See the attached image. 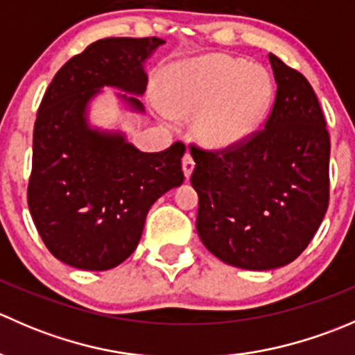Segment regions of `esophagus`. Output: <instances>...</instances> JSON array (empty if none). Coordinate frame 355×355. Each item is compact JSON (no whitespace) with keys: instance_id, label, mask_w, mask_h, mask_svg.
<instances>
[{"instance_id":"esophagus-1","label":"esophagus","mask_w":355,"mask_h":355,"mask_svg":"<svg viewBox=\"0 0 355 355\" xmlns=\"http://www.w3.org/2000/svg\"><path fill=\"white\" fill-rule=\"evenodd\" d=\"M194 157L189 155V153H185L184 157H182V168H184V173L187 178L191 177L192 170H194Z\"/></svg>"}]
</instances>
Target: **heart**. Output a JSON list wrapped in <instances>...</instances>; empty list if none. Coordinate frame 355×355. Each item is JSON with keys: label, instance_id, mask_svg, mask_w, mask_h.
<instances>
[{"label": "heart", "instance_id": "obj_1", "mask_svg": "<svg viewBox=\"0 0 355 355\" xmlns=\"http://www.w3.org/2000/svg\"><path fill=\"white\" fill-rule=\"evenodd\" d=\"M273 98L264 68L234 56L207 55L166 71L163 103L177 118L198 116L196 132L207 148H230L249 137Z\"/></svg>", "mask_w": 355, "mask_h": 355}]
</instances>
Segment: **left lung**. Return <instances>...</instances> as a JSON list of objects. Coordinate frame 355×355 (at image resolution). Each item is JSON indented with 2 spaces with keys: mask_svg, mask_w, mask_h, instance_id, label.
<instances>
[{
  "mask_svg": "<svg viewBox=\"0 0 355 355\" xmlns=\"http://www.w3.org/2000/svg\"><path fill=\"white\" fill-rule=\"evenodd\" d=\"M277 96L264 127L230 148L191 144L196 228L209 252L244 270L300 256L330 202V134L313 87L270 55Z\"/></svg>",
  "mask_w": 355,
  "mask_h": 355,
  "instance_id": "8db88e82",
  "label": "left lung"
}]
</instances>
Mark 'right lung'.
Returning a JSON list of instances; mask_svg holds the SVG:
<instances>
[{
	"mask_svg": "<svg viewBox=\"0 0 355 355\" xmlns=\"http://www.w3.org/2000/svg\"><path fill=\"white\" fill-rule=\"evenodd\" d=\"M163 42H92L60 68L39 106L28 209L49 252L78 270L105 271L123 263L141 241L149 207L184 182V142L141 153L120 134L91 130L85 121L87 103L103 85L144 92L142 62ZM127 101L142 110L139 99Z\"/></svg>",
	"mask_w": 355,
	"mask_h": 355,
	"instance_id": "1",
	"label": "right lung"
}]
</instances>
